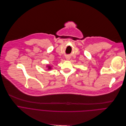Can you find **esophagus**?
Returning a JSON list of instances; mask_svg holds the SVG:
<instances>
[{"label": "esophagus", "mask_w": 126, "mask_h": 126, "mask_svg": "<svg viewBox=\"0 0 126 126\" xmlns=\"http://www.w3.org/2000/svg\"><path fill=\"white\" fill-rule=\"evenodd\" d=\"M66 59L67 60H69L70 59V57H68V56H67V57H66Z\"/></svg>", "instance_id": "34e87169"}]
</instances>
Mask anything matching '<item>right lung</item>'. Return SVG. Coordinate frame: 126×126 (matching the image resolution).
I'll return each instance as SVG.
<instances>
[{
	"label": "right lung",
	"mask_w": 126,
	"mask_h": 126,
	"mask_svg": "<svg viewBox=\"0 0 126 126\" xmlns=\"http://www.w3.org/2000/svg\"><path fill=\"white\" fill-rule=\"evenodd\" d=\"M48 69H51V67H50L49 66H48Z\"/></svg>",
	"instance_id": "obj_1"
}]
</instances>
